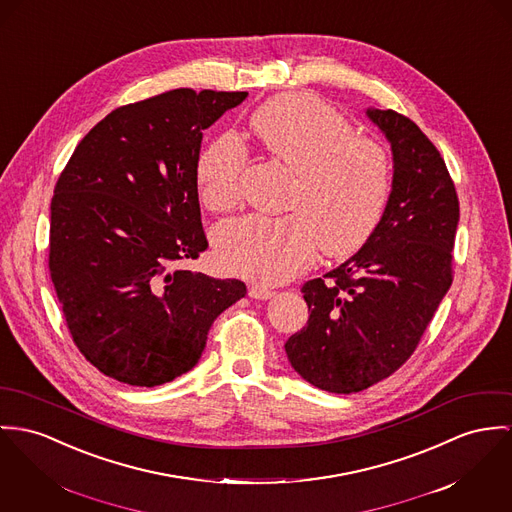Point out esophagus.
<instances>
[{
  "label": "esophagus",
  "instance_id": "esophagus-1",
  "mask_svg": "<svg viewBox=\"0 0 512 512\" xmlns=\"http://www.w3.org/2000/svg\"><path fill=\"white\" fill-rule=\"evenodd\" d=\"M273 294H275V292H273L271 288L261 286V284H253V286L249 288V296L255 298V300H269Z\"/></svg>",
  "mask_w": 512,
  "mask_h": 512
}]
</instances>
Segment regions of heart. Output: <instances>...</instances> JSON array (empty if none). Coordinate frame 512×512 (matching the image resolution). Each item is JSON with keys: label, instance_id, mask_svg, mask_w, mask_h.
Returning <instances> with one entry per match:
<instances>
[{"label": "heart", "instance_id": "heart-1", "mask_svg": "<svg viewBox=\"0 0 512 512\" xmlns=\"http://www.w3.org/2000/svg\"><path fill=\"white\" fill-rule=\"evenodd\" d=\"M251 128L271 158L292 167L284 216L251 214L218 228L216 257L236 275L280 284L314 263L356 253L382 220L392 195L394 165L370 136L354 134L351 120L319 97L288 93L251 117ZM247 150L236 136L214 140L198 158L200 200L214 212L234 210L243 195Z\"/></svg>", "mask_w": 512, "mask_h": 512}]
</instances>
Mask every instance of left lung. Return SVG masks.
I'll return each mask as SVG.
<instances>
[{
    "instance_id": "1",
    "label": "left lung",
    "mask_w": 512,
    "mask_h": 512,
    "mask_svg": "<svg viewBox=\"0 0 512 512\" xmlns=\"http://www.w3.org/2000/svg\"><path fill=\"white\" fill-rule=\"evenodd\" d=\"M366 113L392 142V195L358 253L302 286L310 317L284 345L294 370L331 394L362 392L399 370L454 280L460 202L444 159L411 118Z\"/></svg>"
}]
</instances>
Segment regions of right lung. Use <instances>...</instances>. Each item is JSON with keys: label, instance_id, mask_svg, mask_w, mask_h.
Returning <instances> with one entry per match:
<instances>
[{"label": "right lung", "instance_id": "obj_1", "mask_svg": "<svg viewBox=\"0 0 512 512\" xmlns=\"http://www.w3.org/2000/svg\"><path fill=\"white\" fill-rule=\"evenodd\" d=\"M245 97L181 87L122 105L56 181L50 278L79 353L122 384L154 388L191 370L214 319L247 292L236 278L181 267L208 247L195 175L202 132Z\"/></svg>", "mask_w": 512, "mask_h": 512}]
</instances>
